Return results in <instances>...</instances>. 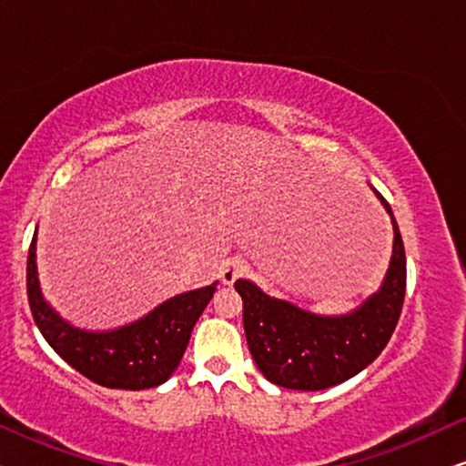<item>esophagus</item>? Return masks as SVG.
I'll return each instance as SVG.
<instances>
[{"label": "esophagus", "mask_w": 466, "mask_h": 466, "mask_svg": "<svg viewBox=\"0 0 466 466\" xmlns=\"http://www.w3.org/2000/svg\"><path fill=\"white\" fill-rule=\"evenodd\" d=\"M248 271V265L244 258H228L225 265H222V282L225 284H233L235 279L244 276Z\"/></svg>", "instance_id": "obj_1"}]
</instances>
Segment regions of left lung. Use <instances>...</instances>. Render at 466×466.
I'll return each instance as SVG.
<instances>
[{
  "mask_svg": "<svg viewBox=\"0 0 466 466\" xmlns=\"http://www.w3.org/2000/svg\"><path fill=\"white\" fill-rule=\"evenodd\" d=\"M394 228L392 258L381 289L346 316H316L289 301L265 295L257 284L238 279L244 301L248 348L271 384L290 390H324L354 378L381 354L397 329L405 301V248L388 201Z\"/></svg>",
  "mask_w": 466,
  "mask_h": 466,
  "instance_id": "obj_1",
  "label": "left lung"
}]
</instances>
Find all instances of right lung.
Wrapping results in <instances>:
<instances>
[{"mask_svg":"<svg viewBox=\"0 0 466 466\" xmlns=\"http://www.w3.org/2000/svg\"><path fill=\"white\" fill-rule=\"evenodd\" d=\"M35 238L27 257V297L37 329L50 348L99 386L144 390L167 381L180 365L195 322L214 297L216 282L171 297L127 327L93 333L72 327L44 301L35 267Z\"/></svg>","mask_w":466,"mask_h":466,"instance_id":"add662e5","label":"right lung"}]
</instances>
